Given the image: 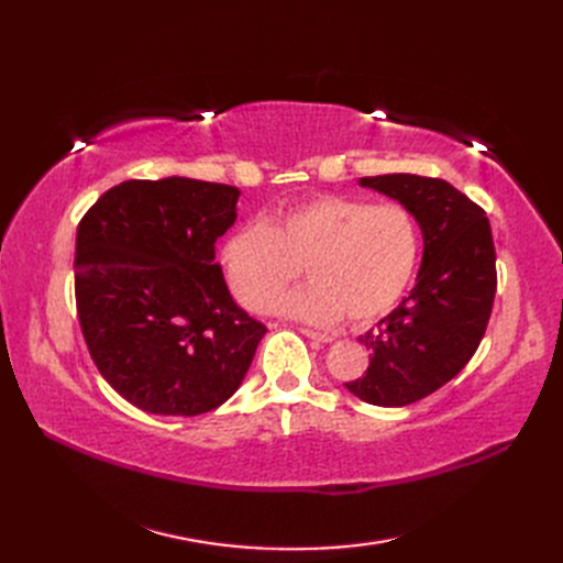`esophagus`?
Here are the masks:
<instances>
[{"instance_id": "esophagus-1", "label": "esophagus", "mask_w": 563, "mask_h": 563, "mask_svg": "<svg viewBox=\"0 0 563 563\" xmlns=\"http://www.w3.org/2000/svg\"><path fill=\"white\" fill-rule=\"evenodd\" d=\"M300 333H302V335H308V338H312V340H319V343H333V335H329V333H319V331H314V329H300Z\"/></svg>"}]
</instances>
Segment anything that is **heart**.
Segmentation results:
<instances>
[{"instance_id":"1","label":"heart","mask_w":563,"mask_h":563,"mask_svg":"<svg viewBox=\"0 0 563 563\" xmlns=\"http://www.w3.org/2000/svg\"><path fill=\"white\" fill-rule=\"evenodd\" d=\"M420 230L399 203L319 195L279 209L267 223L249 220L220 251L230 294L251 312H267L305 265L312 277L277 310L302 321L347 317L366 327L389 314L413 284Z\"/></svg>"}]
</instances>
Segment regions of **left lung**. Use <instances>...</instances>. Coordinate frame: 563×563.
Masks as SVG:
<instances>
[{
    "label": "left lung",
    "mask_w": 563,
    "mask_h": 563,
    "mask_svg": "<svg viewBox=\"0 0 563 563\" xmlns=\"http://www.w3.org/2000/svg\"><path fill=\"white\" fill-rule=\"evenodd\" d=\"M413 213L424 253L418 284L378 329L362 378L345 383L376 406H408L453 380L486 333L498 288L496 246L486 211L441 178L387 174L360 180Z\"/></svg>",
    "instance_id": "1"
}]
</instances>
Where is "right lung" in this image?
Segmentation results:
<instances>
[{"instance_id": "obj_1", "label": "right lung", "mask_w": 563, "mask_h": 563, "mask_svg": "<svg viewBox=\"0 0 563 563\" xmlns=\"http://www.w3.org/2000/svg\"><path fill=\"white\" fill-rule=\"evenodd\" d=\"M236 199L223 183L126 180L79 220V327L100 376L141 411H213L242 385L267 333L232 300L213 261Z\"/></svg>"}]
</instances>
